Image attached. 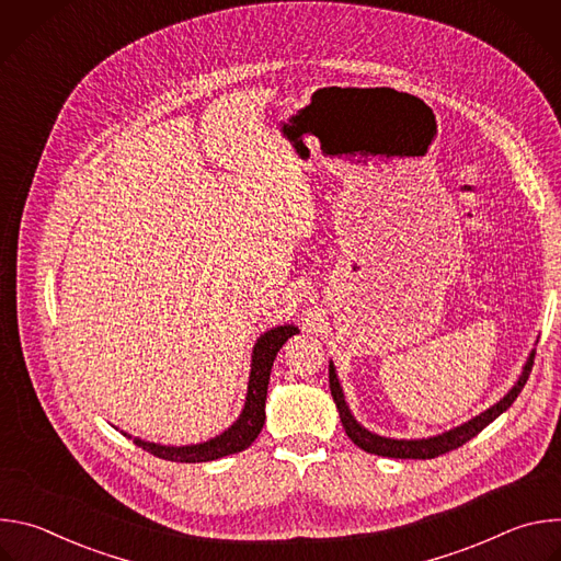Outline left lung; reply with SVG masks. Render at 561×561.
<instances>
[{"mask_svg": "<svg viewBox=\"0 0 561 561\" xmlns=\"http://www.w3.org/2000/svg\"><path fill=\"white\" fill-rule=\"evenodd\" d=\"M533 362H535V351L528 355V359L524 364V370H522L519 379L515 381V386L500 399L495 407H491L484 413H479L477 417L468 420L466 424H461L457 428H450V431H446L442 435H435V437H428V439H390V437H381V435H375V433L366 431L353 417V413L346 404L344 390L340 386L333 362L329 366V383H331V394L335 399V407L340 411V420L344 424V431L353 439V444H357L362 450L373 453V455H381V457H394V459H433V457H439L448 450H455V448L463 446L477 433H482L491 422H495L504 411H508L511 404L517 399V394L522 392L524 383L528 381V375L533 370Z\"/></svg>", "mask_w": 561, "mask_h": 561, "instance_id": "left-lung-1", "label": "left lung"}]
</instances>
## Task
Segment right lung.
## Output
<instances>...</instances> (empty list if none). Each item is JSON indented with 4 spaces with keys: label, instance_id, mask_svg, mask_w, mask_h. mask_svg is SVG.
<instances>
[{
    "label": "right lung",
    "instance_id": "obj_1",
    "mask_svg": "<svg viewBox=\"0 0 561 561\" xmlns=\"http://www.w3.org/2000/svg\"><path fill=\"white\" fill-rule=\"evenodd\" d=\"M297 327L284 324L277 329L266 331L257 344L253 346L251 355V377H249V390H247V402L242 409V415H239L230 428H226L221 435L202 442V444H191V446H162L154 442H144L139 437H130L135 446L144 448L146 453L159 457V459H169V461H182V463H197V461H213L232 453H239L249 448L257 435L262 433L264 420H266V392H268V379H271V368L273 362L279 353V348L293 337Z\"/></svg>",
    "mask_w": 561,
    "mask_h": 561
}]
</instances>
